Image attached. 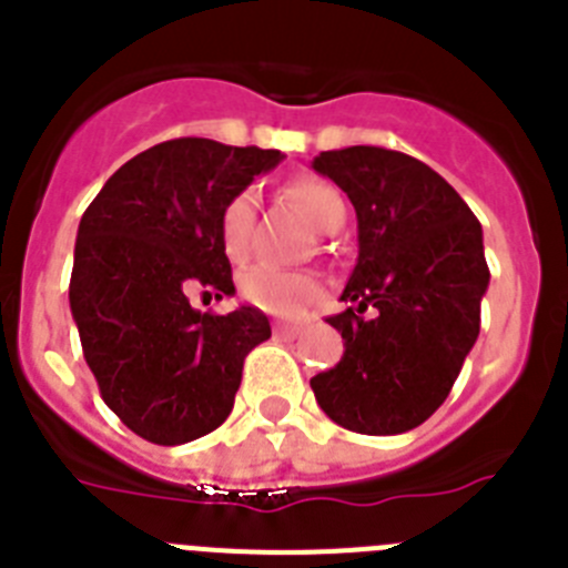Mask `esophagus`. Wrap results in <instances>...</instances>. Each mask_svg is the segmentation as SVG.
<instances>
[{
  "label": "esophagus",
  "mask_w": 568,
  "mask_h": 568,
  "mask_svg": "<svg viewBox=\"0 0 568 568\" xmlns=\"http://www.w3.org/2000/svg\"><path fill=\"white\" fill-rule=\"evenodd\" d=\"M304 333H307V324H287V321H278V324H275V335H278V338L295 341Z\"/></svg>",
  "instance_id": "obj_1"
}]
</instances>
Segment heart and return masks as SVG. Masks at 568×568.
Returning a JSON list of instances; mask_svg holds the SVG:
<instances>
[{"label": "heart", "instance_id": "b5f03b06", "mask_svg": "<svg viewBox=\"0 0 568 568\" xmlns=\"http://www.w3.org/2000/svg\"><path fill=\"white\" fill-rule=\"evenodd\" d=\"M287 202H293L301 210V215L313 224L315 230L333 233L338 224H344V199L333 184L315 175H301L284 187ZM255 219V193L253 190H241L227 202L219 219V239L222 250L230 261H244L250 253V235H253ZM241 295L264 310L270 315L281 318H293L321 298L324 284L313 273H287V270H275L270 264H255L239 278Z\"/></svg>", "mask_w": 568, "mask_h": 568}]
</instances>
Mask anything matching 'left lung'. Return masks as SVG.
Instances as JSON below:
<instances>
[{
	"mask_svg": "<svg viewBox=\"0 0 568 568\" xmlns=\"http://www.w3.org/2000/svg\"><path fill=\"white\" fill-rule=\"evenodd\" d=\"M313 170L353 202L358 264L341 293L349 307L327 318L344 355L310 386L344 429L409 433L444 404L478 341L484 230L453 184L398 150H327Z\"/></svg>",
	"mask_w": 568,
	"mask_h": 568,
	"instance_id": "8db88e82",
	"label": "left lung"
}]
</instances>
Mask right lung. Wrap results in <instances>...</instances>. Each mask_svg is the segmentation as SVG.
Wrapping results in <instances>:
<instances>
[{
	"mask_svg": "<svg viewBox=\"0 0 568 568\" xmlns=\"http://www.w3.org/2000/svg\"><path fill=\"white\" fill-rule=\"evenodd\" d=\"M281 159L173 139L122 164L84 210L70 313L104 404L150 444H187L222 426L244 358L270 338L261 310L202 313L190 293H235L219 219Z\"/></svg>",
	"mask_w": 568,
	"mask_h": 568,
	"instance_id": "add662e5",
	"label": "right lung"
}]
</instances>
